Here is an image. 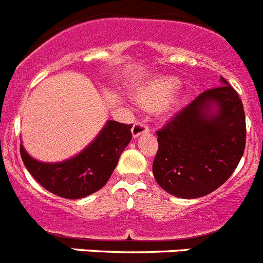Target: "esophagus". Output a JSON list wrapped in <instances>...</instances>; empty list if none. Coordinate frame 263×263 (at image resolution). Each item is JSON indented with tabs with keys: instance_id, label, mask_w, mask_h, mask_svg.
Returning a JSON list of instances; mask_svg holds the SVG:
<instances>
[{
	"instance_id": "34e87169",
	"label": "esophagus",
	"mask_w": 263,
	"mask_h": 263,
	"mask_svg": "<svg viewBox=\"0 0 263 263\" xmlns=\"http://www.w3.org/2000/svg\"><path fill=\"white\" fill-rule=\"evenodd\" d=\"M148 132V126L146 124H143V122H136V124L133 125V127H132V133H133V137L134 138H137L138 136H141V134L143 133H147Z\"/></svg>"
}]
</instances>
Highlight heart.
<instances>
[{
    "instance_id": "1",
    "label": "heart",
    "mask_w": 263,
    "mask_h": 263,
    "mask_svg": "<svg viewBox=\"0 0 263 263\" xmlns=\"http://www.w3.org/2000/svg\"><path fill=\"white\" fill-rule=\"evenodd\" d=\"M180 87V80L176 78L155 79L137 92V101L147 109L163 106Z\"/></svg>"
}]
</instances>
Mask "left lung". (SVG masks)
<instances>
[{
  "label": "left lung",
  "instance_id": "8db88e82",
  "mask_svg": "<svg viewBox=\"0 0 263 263\" xmlns=\"http://www.w3.org/2000/svg\"><path fill=\"white\" fill-rule=\"evenodd\" d=\"M153 174L183 199L211 194L240 163L246 142L242 101L229 83L204 90L157 132Z\"/></svg>",
  "mask_w": 263,
  "mask_h": 263
}]
</instances>
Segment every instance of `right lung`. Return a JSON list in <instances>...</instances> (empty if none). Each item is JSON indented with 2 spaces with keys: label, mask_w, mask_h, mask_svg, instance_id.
Masks as SVG:
<instances>
[{
  "label": "right lung",
  "mask_w": 263,
  "mask_h": 263,
  "mask_svg": "<svg viewBox=\"0 0 263 263\" xmlns=\"http://www.w3.org/2000/svg\"><path fill=\"white\" fill-rule=\"evenodd\" d=\"M132 126L108 121L88 147L59 163L39 162L30 157L22 145L21 157L32 178L51 194L66 199H81L106 184L132 139Z\"/></svg>",
  "instance_id": "obj_1"
}]
</instances>
